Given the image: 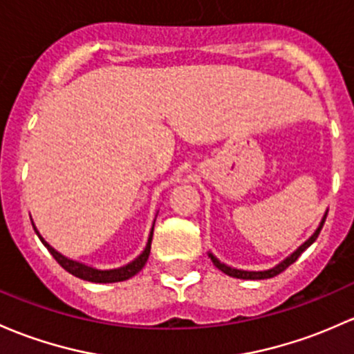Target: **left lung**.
Wrapping results in <instances>:
<instances>
[{"label": "left lung", "mask_w": 354, "mask_h": 354, "mask_svg": "<svg viewBox=\"0 0 354 354\" xmlns=\"http://www.w3.org/2000/svg\"><path fill=\"white\" fill-rule=\"evenodd\" d=\"M326 217H327V212L324 214V217H322L321 224H319L317 229L314 230V234H312V236L308 237V239L305 241L304 244H300L299 248H297L295 251L292 252V254L286 256L283 261H280V263H278V265H274L273 268H270V270L249 271V270H239V268H232V266L225 265V263H222L221 259H218L215 254H212L210 251H208V258L212 259V263H214L215 268H218V270L224 271L225 274H229V277H232V278H241V280H266V278H273V277H277V274H280L281 271H285L286 268L292 265V263H295L297 259H299V256L305 251V249H307L308 245H312V244L315 243V239H317V236H319V232H321L322 225H324Z\"/></svg>", "instance_id": "8db88e82"}]
</instances>
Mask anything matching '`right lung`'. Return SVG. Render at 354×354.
Here are the masks:
<instances>
[{
    "mask_svg": "<svg viewBox=\"0 0 354 354\" xmlns=\"http://www.w3.org/2000/svg\"><path fill=\"white\" fill-rule=\"evenodd\" d=\"M154 222H156V218H154ZM32 225H33V229H35L39 239L42 241V244L46 245L47 249H49V252L54 256V259L59 263V265L64 268L66 271H69L71 274H74V277L81 278V280L93 281V283H117V281H125V280H129V278H132L133 274L139 273L149 259V252H151V243H152V232H154V224H152L151 232H149V237H147L146 248H144V251L140 252V254L137 256L133 261H130L124 266L111 268V270H98V268L88 266V265H84V263L76 261V259H71V258H68V256H64V254H61L59 251H55V249L52 248V245L47 243L42 236H40V232L37 230V227L33 222H32Z\"/></svg>",
    "mask_w": 354,
    "mask_h": 354,
    "instance_id": "1",
    "label": "right lung"
}]
</instances>
